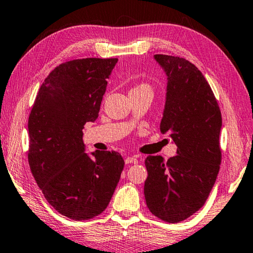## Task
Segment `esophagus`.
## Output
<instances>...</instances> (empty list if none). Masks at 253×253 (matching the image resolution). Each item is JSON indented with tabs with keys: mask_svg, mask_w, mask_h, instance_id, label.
<instances>
[{
	"mask_svg": "<svg viewBox=\"0 0 253 253\" xmlns=\"http://www.w3.org/2000/svg\"><path fill=\"white\" fill-rule=\"evenodd\" d=\"M125 163L126 164H130V163H137V159L135 156H128V158L125 159Z\"/></svg>",
	"mask_w": 253,
	"mask_h": 253,
	"instance_id": "34e87169",
	"label": "esophagus"
}]
</instances>
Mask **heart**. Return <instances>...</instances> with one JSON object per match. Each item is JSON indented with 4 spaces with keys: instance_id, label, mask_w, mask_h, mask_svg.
<instances>
[{
    "instance_id": "obj_1",
    "label": "heart",
    "mask_w": 253,
    "mask_h": 253,
    "mask_svg": "<svg viewBox=\"0 0 253 253\" xmlns=\"http://www.w3.org/2000/svg\"><path fill=\"white\" fill-rule=\"evenodd\" d=\"M141 89H150V86H148L147 84H139V85L135 86L133 90H141Z\"/></svg>"
}]
</instances>
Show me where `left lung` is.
<instances>
[{
	"mask_svg": "<svg viewBox=\"0 0 253 253\" xmlns=\"http://www.w3.org/2000/svg\"><path fill=\"white\" fill-rule=\"evenodd\" d=\"M154 58L168 78L160 129L178 148L168 161L160 155L145 159L144 195L152 214L178 223L203 207L217 178L222 115L210 84L194 64L169 55Z\"/></svg>",
	"mask_w": 253,
	"mask_h": 253,
	"instance_id": "8db88e82",
	"label": "left lung"
}]
</instances>
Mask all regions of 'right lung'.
<instances>
[{
	"instance_id": "1",
	"label": "right lung",
	"mask_w": 253,
	"mask_h": 253,
	"mask_svg": "<svg viewBox=\"0 0 253 253\" xmlns=\"http://www.w3.org/2000/svg\"><path fill=\"white\" fill-rule=\"evenodd\" d=\"M117 58L74 59L50 72L28 120V161L36 182L59 214L75 220L106 210L125 162L118 152L87 155L84 125L94 122Z\"/></svg>"
}]
</instances>
